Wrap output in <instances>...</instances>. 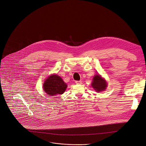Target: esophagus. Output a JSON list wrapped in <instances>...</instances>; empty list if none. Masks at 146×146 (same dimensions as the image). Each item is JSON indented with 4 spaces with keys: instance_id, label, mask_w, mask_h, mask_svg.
<instances>
[{
    "instance_id": "34e87169",
    "label": "esophagus",
    "mask_w": 146,
    "mask_h": 146,
    "mask_svg": "<svg viewBox=\"0 0 146 146\" xmlns=\"http://www.w3.org/2000/svg\"><path fill=\"white\" fill-rule=\"evenodd\" d=\"M75 82L77 84H82V81H76Z\"/></svg>"
}]
</instances>
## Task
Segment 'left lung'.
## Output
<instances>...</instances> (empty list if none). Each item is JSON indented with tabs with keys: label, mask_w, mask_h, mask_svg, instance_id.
Returning a JSON list of instances; mask_svg holds the SVG:
<instances>
[{
	"label": "left lung",
	"mask_w": 146,
	"mask_h": 146,
	"mask_svg": "<svg viewBox=\"0 0 146 146\" xmlns=\"http://www.w3.org/2000/svg\"><path fill=\"white\" fill-rule=\"evenodd\" d=\"M92 86L96 92H100L107 89V84L106 81L100 75L96 74L93 78Z\"/></svg>",
	"instance_id": "8db88e82"
}]
</instances>
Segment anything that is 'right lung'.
Instances as JSON below:
<instances>
[{"instance_id": "obj_1", "label": "right lung", "mask_w": 146, "mask_h": 146, "mask_svg": "<svg viewBox=\"0 0 146 146\" xmlns=\"http://www.w3.org/2000/svg\"><path fill=\"white\" fill-rule=\"evenodd\" d=\"M66 88V84L57 74L50 75L44 81L43 85V88L45 93L50 96L63 94Z\"/></svg>"}]
</instances>
